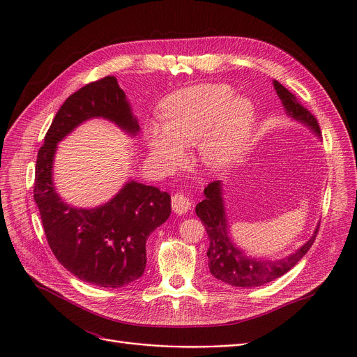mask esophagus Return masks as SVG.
Here are the masks:
<instances>
[{"instance_id": "esophagus-1", "label": "esophagus", "mask_w": 357, "mask_h": 357, "mask_svg": "<svg viewBox=\"0 0 357 357\" xmlns=\"http://www.w3.org/2000/svg\"><path fill=\"white\" fill-rule=\"evenodd\" d=\"M172 211L176 213V215H185L189 209H190V200L185 196V195H181V193H176L172 196Z\"/></svg>"}]
</instances>
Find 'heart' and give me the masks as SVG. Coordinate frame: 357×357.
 <instances>
[{
  "label": "heart",
  "mask_w": 357,
  "mask_h": 357,
  "mask_svg": "<svg viewBox=\"0 0 357 357\" xmlns=\"http://www.w3.org/2000/svg\"><path fill=\"white\" fill-rule=\"evenodd\" d=\"M162 124L152 121L145 142L160 165L171 171L197 144V162L208 171L229 169L243 154L256 124V107L229 84H197L167 96L160 106Z\"/></svg>",
  "instance_id": "b5f03b06"
}]
</instances>
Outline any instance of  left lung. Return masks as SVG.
Wrapping results in <instances>:
<instances>
[{
  "mask_svg": "<svg viewBox=\"0 0 357 357\" xmlns=\"http://www.w3.org/2000/svg\"><path fill=\"white\" fill-rule=\"evenodd\" d=\"M273 84L285 109V113L292 120L307 126L318 138H321V130L317 119L303 106H301L296 97L280 82L273 80ZM203 193H205V199L197 203L196 215L200 222L205 225L211 241L208 250L209 270L215 278L233 287H260L287 274L308 252L319 230L318 223L311 238L285 259L263 260L250 257L231 240L223 197V182L215 181L209 183Z\"/></svg>",
  "mask_w": 357,
  "mask_h": 357,
  "instance_id": "1",
  "label": "left lung"
}]
</instances>
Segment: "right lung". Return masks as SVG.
Returning <instances> with one entry per match:
<instances>
[{
    "label": "right lung",
    "mask_w": 357,
    "mask_h": 357,
    "mask_svg": "<svg viewBox=\"0 0 357 357\" xmlns=\"http://www.w3.org/2000/svg\"><path fill=\"white\" fill-rule=\"evenodd\" d=\"M91 119L112 121L130 137L139 132L114 76L86 84L66 98L45 135L35 167L33 199L58 261L84 282L120 288L144 274L146 238L168 220L171 196L155 186L127 181L96 208H75L63 202L54 183L58 144Z\"/></svg>",
    "instance_id": "add662e5"
}]
</instances>
